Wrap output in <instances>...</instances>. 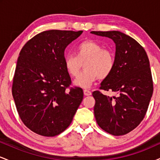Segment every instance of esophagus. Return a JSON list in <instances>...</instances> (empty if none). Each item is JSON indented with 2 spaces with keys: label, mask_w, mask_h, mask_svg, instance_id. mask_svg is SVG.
Returning a JSON list of instances; mask_svg holds the SVG:
<instances>
[{
  "label": "esophagus",
  "mask_w": 160,
  "mask_h": 160,
  "mask_svg": "<svg viewBox=\"0 0 160 160\" xmlns=\"http://www.w3.org/2000/svg\"><path fill=\"white\" fill-rule=\"evenodd\" d=\"M83 93H84V95H86V96H89V95H92L91 92L89 91V90H88V89H84Z\"/></svg>",
  "instance_id": "esophagus-1"
}]
</instances>
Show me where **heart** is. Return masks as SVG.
I'll list each match as a JSON object with an SVG mask.
<instances>
[{
    "label": "heart",
    "mask_w": 160,
    "mask_h": 160,
    "mask_svg": "<svg viewBox=\"0 0 160 160\" xmlns=\"http://www.w3.org/2000/svg\"><path fill=\"white\" fill-rule=\"evenodd\" d=\"M75 52L76 56L68 55L64 60L66 71L73 78L78 77L83 64L85 70L74 80L75 85L88 88L98 78L105 80L113 72L114 54L94 40H88L80 43L77 46Z\"/></svg>",
    "instance_id": "1"
}]
</instances>
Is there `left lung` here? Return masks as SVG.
Here are the masks:
<instances>
[{
  "label": "left lung",
  "mask_w": 160,
  "mask_h": 160,
  "mask_svg": "<svg viewBox=\"0 0 160 160\" xmlns=\"http://www.w3.org/2000/svg\"><path fill=\"white\" fill-rule=\"evenodd\" d=\"M91 33L111 38L116 43L114 68L99 87L115 95L108 97L100 90L93 92L95 120L106 132L115 136L126 135L144 118L153 95L148 55L136 40L120 32Z\"/></svg>",
  "instance_id": "1"
}]
</instances>
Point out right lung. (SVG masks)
<instances>
[{
    "instance_id": "obj_1",
    "label": "right lung",
    "mask_w": 160,
    "mask_h": 160,
    "mask_svg": "<svg viewBox=\"0 0 160 160\" xmlns=\"http://www.w3.org/2000/svg\"><path fill=\"white\" fill-rule=\"evenodd\" d=\"M82 31L39 33L19 52L12 94L19 117L34 133L59 135L70 126L83 98L80 87H71L65 67V49Z\"/></svg>"
}]
</instances>
